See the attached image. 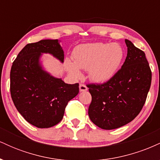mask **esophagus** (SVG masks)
<instances>
[{
	"label": "esophagus",
	"mask_w": 160,
	"mask_h": 160,
	"mask_svg": "<svg viewBox=\"0 0 160 160\" xmlns=\"http://www.w3.org/2000/svg\"><path fill=\"white\" fill-rule=\"evenodd\" d=\"M79 88H80V92L86 91L88 89L87 86H86L85 84H83V83H80V86H79Z\"/></svg>",
	"instance_id": "esophagus-1"
}]
</instances>
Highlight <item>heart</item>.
Listing matches in <instances>:
<instances>
[{"label": "heart", "instance_id": "obj_1", "mask_svg": "<svg viewBox=\"0 0 160 160\" xmlns=\"http://www.w3.org/2000/svg\"><path fill=\"white\" fill-rule=\"evenodd\" d=\"M73 61H66V67L73 76L79 78L78 68L89 71V77L95 82H105L113 78L124 58V50L118 43H96L81 45L73 52Z\"/></svg>", "mask_w": 160, "mask_h": 160}]
</instances>
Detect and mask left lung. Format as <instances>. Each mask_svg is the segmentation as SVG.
Segmentation results:
<instances>
[{
	"instance_id": "obj_1",
	"label": "left lung",
	"mask_w": 160,
	"mask_h": 160,
	"mask_svg": "<svg viewBox=\"0 0 160 160\" xmlns=\"http://www.w3.org/2000/svg\"><path fill=\"white\" fill-rule=\"evenodd\" d=\"M122 68L104 83L87 84L92 95L89 118L103 129L120 128L138 115L146 102L152 73L145 53L128 40Z\"/></svg>"
}]
</instances>
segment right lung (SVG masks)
<instances>
[{
  "instance_id": "1",
  "label": "right lung",
  "mask_w": 160,
  "mask_h": 160,
  "mask_svg": "<svg viewBox=\"0 0 160 160\" xmlns=\"http://www.w3.org/2000/svg\"><path fill=\"white\" fill-rule=\"evenodd\" d=\"M41 53H50L64 61V52L58 40L27 44L12 62L10 94L25 120L43 128L56 126L62 120L68 102L79 93V83H65L43 71L39 63Z\"/></svg>"
}]
</instances>
